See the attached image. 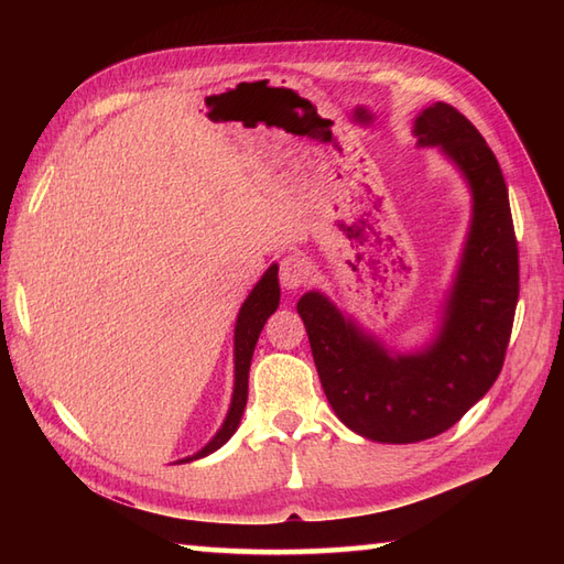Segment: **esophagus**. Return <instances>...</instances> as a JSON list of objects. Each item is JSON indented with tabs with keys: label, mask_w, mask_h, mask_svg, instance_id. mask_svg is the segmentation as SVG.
Instances as JSON below:
<instances>
[{
	"label": "esophagus",
	"mask_w": 564,
	"mask_h": 564,
	"mask_svg": "<svg viewBox=\"0 0 564 564\" xmlns=\"http://www.w3.org/2000/svg\"><path fill=\"white\" fill-rule=\"evenodd\" d=\"M311 275H313V268L308 259L301 253L286 256V259H282L280 263V282L284 289H299L311 280Z\"/></svg>",
	"instance_id": "obj_1"
}]
</instances>
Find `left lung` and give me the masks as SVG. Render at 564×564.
I'll list each match as a JSON object with an SVG mask.
<instances>
[{
	"instance_id": "1",
	"label": "left lung",
	"mask_w": 564,
	"mask_h": 564,
	"mask_svg": "<svg viewBox=\"0 0 564 564\" xmlns=\"http://www.w3.org/2000/svg\"><path fill=\"white\" fill-rule=\"evenodd\" d=\"M419 148H435L468 183L470 226L429 344L386 348L317 289L296 311L334 414L357 435L409 445L445 433L485 398L503 367L520 294L508 187L487 141L447 104L419 112Z\"/></svg>"
}]
</instances>
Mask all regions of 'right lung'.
<instances>
[{
	"label": "right lung",
	"instance_id": "right-lung-1",
	"mask_svg": "<svg viewBox=\"0 0 564 564\" xmlns=\"http://www.w3.org/2000/svg\"><path fill=\"white\" fill-rule=\"evenodd\" d=\"M280 305V280H278V263H272L263 278L256 282L251 289V294L245 299L240 313H237L235 322V386H232V400L230 409L226 414V421L220 423V429L216 435L204 445L197 454L185 456L176 464H191L195 458H204L220 449L226 442L235 435V431L240 429V421L247 406V392H249V367H251V357L256 340H259L265 319L278 311Z\"/></svg>",
	"mask_w": 564,
	"mask_h": 564
}]
</instances>
